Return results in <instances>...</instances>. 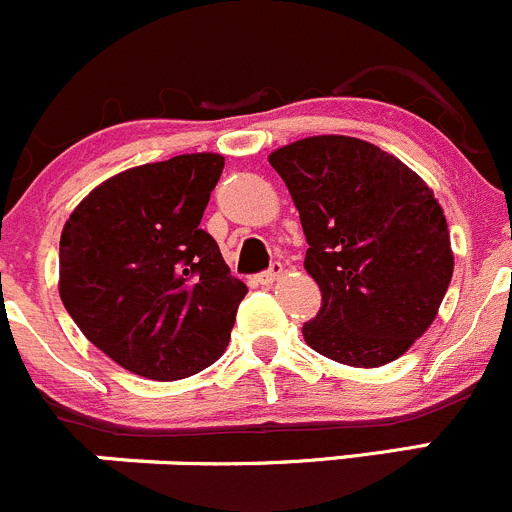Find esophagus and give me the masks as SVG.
I'll list each match as a JSON object with an SVG mask.
<instances>
[{"label": "esophagus", "instance_id": "34e87169", "mask_svg": "<svg viewBox=\"0 0 512 512\" xmlns=\"http://www.w3.org/2000/svg\"><path fill=\"white\" fill-rule=\"evenodd\" d=\"M281 273H283V266H281V263H271V266H268L266 271H261V273H258V276H256V281L261 283V286H271V283L276 281V278L281 276Z\"/></svg>", "mask_w": 512, "mask_h": 512}]
</instances>
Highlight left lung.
I'll return each mask as SVG.
<instances>
[{"label": "left lung", "instance_id": "obj_1", "mask_svg": "<svg viewBox=\"0 0 512 512\" xmlns=\"http://www.w3.org/2000/svg\"><path fill=\"white\" fill-rule=\"evenodd\" d=\"M306 234L321 311L303 338L331 361L376 368L426 333L453 276L448 221L426 181L353 136H311L268 156Z\"/></svg>", "mask_w": 512, "mask_h": 512}]
</instances>
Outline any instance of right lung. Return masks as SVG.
<instances>
[{"instance_id":"add662e5","label":"right lung","mask_w":512,"mask_h":512,"mask_svg":"<svg viewBox=\"0 0 512 512\" xmlns=\"http://www.w3.org/2000/svg\"><path fill=\"white\" fill-rule=\"evenodd\" d=\"M224 171L181 154L96 186L59 241V296L82 333L136 376L179 381L224 353L246 283L201 229Z\"/></svg>"}]
</instances>
